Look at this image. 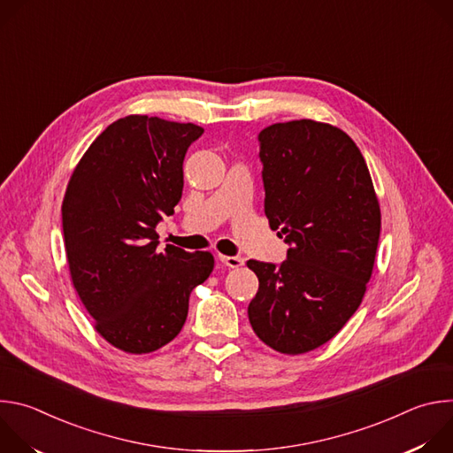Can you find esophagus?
I'll return each mask as SVG.
<instances>
[{
	"label": "esophagus",
	"mask_w": 453,
	"mask_h": 453,
	"mask_svg": "<svg viewBox=\"0 0 453 453\" xmlns=\"http://www.w3.org/2000/svg\"><path fill=\"white\" fill-rule=\"evenodd\" d=\"M219 260H220L226 267H229V269H238V267L243 265V260H242V257H238V256H224V254H219Z\"/></svg>",
	"instance_id": "esophagus-1"
}]
</instances>
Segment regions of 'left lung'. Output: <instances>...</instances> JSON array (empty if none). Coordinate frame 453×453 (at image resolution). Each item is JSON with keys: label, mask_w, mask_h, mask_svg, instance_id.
I'll return each instance as SVG.
<instances>
[{"label": "left lung", "mask_w": 453, "mask_h": 453, "mask_svg": "<svg viewBox=\"0 0 453 453\" xmlns=\"http://www.w3.org/2000/svg\"><path fill=\"white\" fill-rule=\"evenodd\" d=\"M265 215L290 243L280 267L249 260L260 287L247 313L254 334L285 355L334 339L371 280L381 213L365 159L330 123L294 119L260 133Z\"/></svg>", "instance_id": "1"}]
</instances>
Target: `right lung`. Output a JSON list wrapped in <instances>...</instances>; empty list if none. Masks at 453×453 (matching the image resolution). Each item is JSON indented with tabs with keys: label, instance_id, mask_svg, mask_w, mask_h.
Listing matches in <instances>:
<instances>
[{
	"label": "right lung",
	"instance_id": "1",
	"mask_svg": "<svg viewBox=\"0 0 453 453\" xmlns=\"http://www.w3.org/2000/svg\"><path fill=\"white\" fill-rule=\"evenodd\" d=\"M204 128L157 116L116 119L75 166L62 201L73 287L95 330L114 348L143 355L173 341L191 290L213 267L208 250L166 245L156 226L182 196V161Z\"/></svg>",
	"mask_w": 453,
	"mask_h": 453
}]
</instances>
